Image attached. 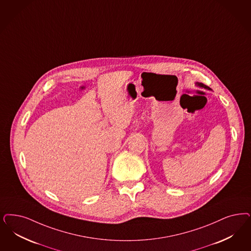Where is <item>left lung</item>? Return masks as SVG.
Here are the masks:
<instances>
[{"instance_id": "left-lung-1", "label": "left lung", "mask_w": 251, "mask_h": 251, "mask_svg": "<svg viewBox=\"0 0 251 251\" xmlns=\"http://www.w3.org/2000/svg\"><path fill=\"white\" fill-rule=\"evenodd\" d=\"M196 85H197V86L200 87V88H204V89H207V90H210V88H209V87L204 85L203 83H199V82H197V83H196Z\"/></svg>"}]
</instances>
